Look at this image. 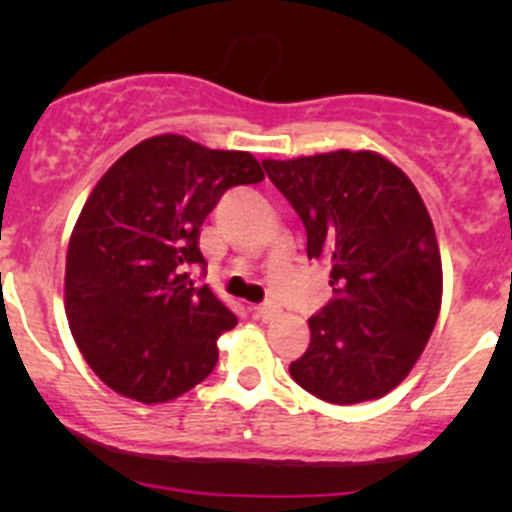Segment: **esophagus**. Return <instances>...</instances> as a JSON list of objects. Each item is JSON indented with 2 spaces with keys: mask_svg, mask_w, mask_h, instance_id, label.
Instances as JSON below:
<instances>
[{
  "mask_svg": "<svg viewBox=\"0 0 512 512\" xmlns=\"http://www.w3.org/2000/svg\"><path fill=\"white\" fill-rule=\"evenodd\" d=\"M252 312H255L257 319H262V322H267V319H272L277 314V304L272 302H265V304H257V307H252Z\"/></svg>",
  "mask_w": 512,
  "mask_h": 512,
  "instance_id": "1",
  "label": "esophagus"
}]
</instances>
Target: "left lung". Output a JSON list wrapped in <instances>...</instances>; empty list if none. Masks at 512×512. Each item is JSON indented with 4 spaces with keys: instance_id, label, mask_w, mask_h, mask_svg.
<instances>
[{
    "instance_id": "8db88e82",
    "label": "left lung",
    "mask_w": 512,
    "mask_h": 512,
    "mask_svg": "<svg viewBox=\"0 0 512 512\" xmlns=\"http://www.w3.org/2000/svg\"><path fill=\"white\" fill-rule=\"evenodd\" d=\"M262 165L302 218L309 260L332 262L334 297L309 317L289 374L329 404L381 399L414 369L441 309V252L416 185L374 151Z\"/></svg>"
}]
</instances>
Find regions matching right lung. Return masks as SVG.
Instances as JSON below:
<instances>
[{"label": "right lung", "instance_id": "1", "mask_svg": "<svg viewBox=\"0 0 512 512\" xmlns=\"http://www.w3.org/2000/svg\"><path fill=\"white\" fill-rule=\"evenodd\" d=\"M262 178L250 153L163 133L91 190L66 252L64 304L76 347L116 394L165 404L215 369L237 317L188 270L205 267L200 225L225 190Z\"/></svg>", "mask_w": 512, "mask_h": 512}]
</instances>
